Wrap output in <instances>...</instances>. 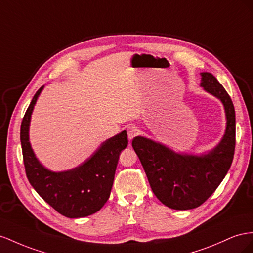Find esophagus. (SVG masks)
I'll list each match as a JSON object with an SVG mask.
<instances>
[{
  "mask_svg": "<svg viewBox=\"0 0 253 253\" xmlns=\"http://www.w3.org/2000/svg\"><path fill=\"white\" fill-rule=\"evenodd\" d=\"M139 129H138V127L136 126H134V125H130V126H128L127 127V134H128V139L129 140H132L134 136H136L139 134Z\"/></svg>",
  "mask_w": 253,
  "mask_h": 253,
  "instance_id": "obj_1",
  "label": "esophagus"
}]
</instances>
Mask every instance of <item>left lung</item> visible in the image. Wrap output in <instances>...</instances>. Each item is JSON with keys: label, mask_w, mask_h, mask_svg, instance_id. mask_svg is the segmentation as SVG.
I'll return each instance as SVG.
<instances>
[{"label": "left lung", "mask_w": 253, "mask_h": 253, "mask_svg": "<svg viewBox=\"0 0 253 253\" xmlns=\"http://www.w3.org/2000/svg\"><path fill=\"white\" fill-rule=\"evenodd\" d=\"M201 74L200 85L217 97L226 112L227 126L221 141L200 156L178 154L161 143L135 136L138 155L156 197L174 210H191L203 205L217 189L232 164L235 149V111L225 88L211 73Z\"/></svg>", "instance_id": "1"}]
</instances>
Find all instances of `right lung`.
Returning <instances> with one entry per match:
<instances>
[{"mask_svg":"<svg viewBox=\"0 0 253 253\" xmlns=\"http://www.w3.org/2000/svg\"><path fill=\"white\" fill-rule=\"evenodd\" d=\"M41 88L36 92L21 124V145L28 181L40 196L69 218L94 214L110 196L119 156L128 145L124 130L102 143L95 153L79 167L66 171H52L36 158L30 143V123Z\"/></svg>","mask_w":253,"mask_h":253,"instance_id":"1","label":"right lung"}]
</instances>
